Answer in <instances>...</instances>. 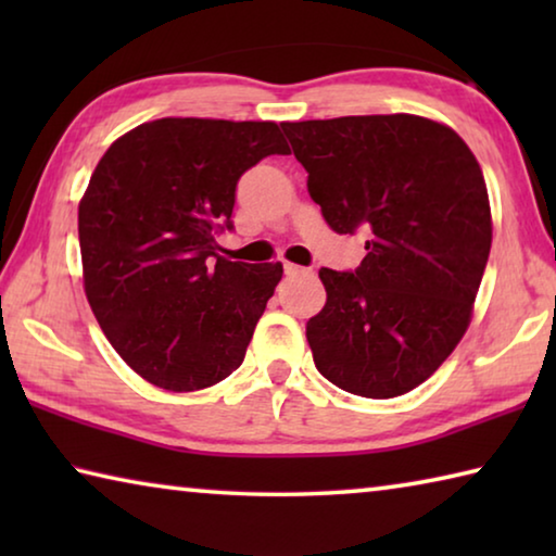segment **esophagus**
I'll list each match as a JSON object with an SVG mask.
<instances>
[{
	"mask_svg": "<svg viewBox=\"0 0 556 556\" xmlns=\"http://www.w3.org/2000/svg\"><path fill=\"white\" fill-rule=\"evenodd\" d=\"M312 269L306 267H299V265H291V262H285V275L287 277H294V275H308Z\"/></svg>",
	"mask_w": 556,
	"mask_h": 556,
	"instance_id": "1",
	"label": "esophagus"
}]
</instances>
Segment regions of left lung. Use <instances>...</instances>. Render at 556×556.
Segmentation results:
<instances>
[{"label": "left lung", "instance_id": "8db88e82", "mask_svg": "<svg viewBox=\"0 0 556 556\" xmlns=\"http://www.w3.org/2000/svg\"><path fill=\"white\" fill-rule=\"evenodd\" d=\"M331 230H365L351 271L321 267L326 306L308 318L314 363L370 400L425 382L464 338L491 255V203L454 129L417 115L281 125Z\"/></svg>", "mask_w": 556, "mask_h": 556}]
</instances>
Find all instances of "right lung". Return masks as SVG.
Masks as SVG:
<instances>
[{
    "mask_svg": "<svg viewBox=\"0 0 556 556\" xmlns=\"http://www.w3.org/2000/svg\"><path fill=\"white\" fill-rule=\"evenodd\" d=\"M289 154L275 122L164 117L112 144L78 208L92 314L131 370L168 392L228 378L281 279L218 255L240 176Z\"/></svg>",
    "mask_w": 556,
    "mask_h": 556,
    "instance_id": "right-lung-1",
    "label": "right lung"
}]
</instances>
